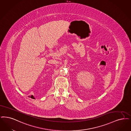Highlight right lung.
I'll use <instances>...</instances> for the list:
<instances>
[{
  "label": "right lung",
  "mask_w": 131,
  "mask_h": 131,
  "mask_svg": "<svg viewBox=\"0 0 131 131\" xmlns=\"http://www.w3.org/2000/svg\"><path fill=\"white\" fill-rule=\"evenodd\" d=\"M29 97H31V99H35V97H34V96L33 95H31V96H29Z\"/></svg>",
  "instance_id": "add662e5"
}]
</instances>
